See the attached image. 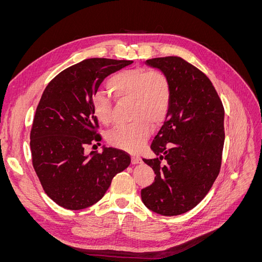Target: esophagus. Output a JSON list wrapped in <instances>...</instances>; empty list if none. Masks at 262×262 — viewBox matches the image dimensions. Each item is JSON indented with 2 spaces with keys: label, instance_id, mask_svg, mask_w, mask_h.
I'll return each instance as SVG.
<instances>
[{
  "label": "esophagus",
  "instance_id": "obj_1",
  "mask_svg": "<svg viewBox=\"0 0 262 262\" xmlns=\"http://www.w3.org/2000/svg\"><path fill=\"white\" fill-rule=\"evenodd\" d=\"M131 163H132L133 165H134V164H141L142 161H141V158L138 157V156H132V157H131Z\"/></svg>",
  "mask_w": 262,
  "mask_h": 262
}]
</instances>
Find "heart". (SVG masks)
Listing matches in <instances>:
<instances>
[{
  "mask_svg": "<svg viewBox=\"0 0 262 262\" xmlns=\"http://www.w3.org/2000/svg\"><path fill=\"white\" fill-rule=\"evenodd\" d=\"M108 89L119 101H131L133 122L118 126L108 133V142L118 148L137 153L152 132V124L160 125L168 114L171 101L169 78L160 70L136 68L123 70L112 76ZM93 112L102 124L113 120V104L102 95L93 102Z\"/></svg>",
  "mask_w": 262,
  "mask_h": 262,
  "instance_id": "1",
  "label": "heart"
}]
</instances>
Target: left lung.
<instances>
[{
	"mask_svg": "<svg viewBox=\"0 0 262 262\" xmlns=\"http://www.w3.org/2000/svg\"><path fill=\"white\" fill-rule=\"evenodd\" d=\"M146 64L167 75L171 101L167 120L150 144L158 157L143 160L156 176L141 190V198L150 211L179 215L200 203L219 176L224 107L209 77L184 59L154 58Z\"/></svg>",
	"mask_w": 262,
	"mask_h": 262,
	"instance_id": "left-lung-1",
	"label": "left lung"
}]
</instances>
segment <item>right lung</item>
<instances>
[{"label":"right lung","instance_id":"right-lung-1","mask_svg":"<svg viewBox=\"0 0 262 262\" xmlns=\"http://www.w3.org/2000/svg\"><path fill=\"white\" fill-rule=\"evenodd\" d=\"M132 62L83 60L63 70L41 95L30 131L31 160L45 192L62 208L82 210L98 202L131 163L121 149L104 147L86 155L84 148L101 140L93 112L99 85Z\"/></svg>","mask_w":262,"mask_h":262}]
</instances>
